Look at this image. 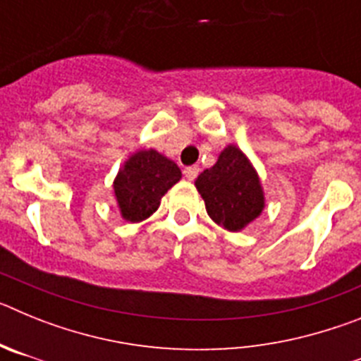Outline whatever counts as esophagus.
I'll return each mask as SVG.
<instances>
[{"label":"esophagus","mask_w":361,"mask_h":361,"mask_svg":"<svg viewBox=\"0 0 361 361\" xmlns=\"http://www.w3.org/2000/svg\"><path fill=\"white\" fill-rule=\"evenodd\" d=\"M197 175H199V166H188V168H184V177L188 180H193Z\"/></svg>","instance_id":"obj_1"}]
</instances>
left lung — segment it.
Returning a JSON list of instances; mask_svg holds the SVG:
<instances>
[{"instance_id":"8db88e82","label":"left lung","mask_w":361,"mask_h":361,"mask_svg":"<svg viewBox=\"0 0 361 361\" xmlns=\"http://www.w3.org/2000/svg\"><path fill=\"white\" fill-rule=\"evenodd\" d=\"M195 186L213 222L228 231H240L266 206L257 170L235 145L220 152L215 164L197 177Z\"/></svg>"}]
</instances>
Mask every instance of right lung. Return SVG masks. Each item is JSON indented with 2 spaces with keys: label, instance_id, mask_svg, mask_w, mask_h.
<instances>
[{
  "label": "right lung",
  "instance_id": "add662e5",
  "mask_svg": "<svg viewBox=\"0 0 361 361\" xmlns=\"http://www.w3.org/2000/svg\"><path fill=\"white\" fill-rule=\"evenodd\" d=\"M183 173L178 166L157 149H139L114 180L117 208L121 216L128 222H141L157 212L161 199Z\"/></svg>",
  "mask_w": 361,
  "mask_h": 361
}]
</instances>
